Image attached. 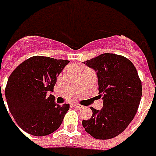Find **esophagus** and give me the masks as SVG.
<instances>
[{
    "label": "esophagus",
    "mask_w": 156,
    "mask_h": 156,
    "mask_svg": "<svg viewBox=\"0 0 156 156\" xmlns=\"http://www.w3.org/2000/svg\"><path fill=\"white\" fill-rule=\"evenodd\" d=\"M73 106H74L75 108H76V109H81L82 107H83L80 104H77V103H74V104H73Z\"/></svg>",
    "instance_id": "obj_1"
}]
</instances>
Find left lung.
<instances>
[{
  "label": "left lung",
  "mask_w": 156,
  "mask_h": 156,
  "mask_svg": "<svg viewBox=\"0 0 156 156\" xmlns=\"http://www.w3.org/2000/svg\"><path fill=\"white\" fill-rule=\"evenodd\" d=\"M97 72L103 107H91L93 115L83 120L87 133L97 139L118 136L134 119L142 98V82L130 60L119 55L105 53L84 62Z\"/></svg>",
  "instance_id": "1"
}]
</instances>
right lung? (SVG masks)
I'll return each mask as SVG.
<instances>
[{"label": "right lung", "instance_id": "obj_1", "mask_svg": "<svg viewBox=\"0 0 156 156\" xmlns=\"http://www.w3.org/2000/svg\"><path fill=\"white\" fill-rule=\"evenodd\" d=\"M70 61L46 56L30 57L15 68L8 79L5 98L15 122L28 134L45 136L58 129L69 105L55 102L57 77Z\"/></svg>", "mask_w": 156, "mask_h": 156}]
</instances>
